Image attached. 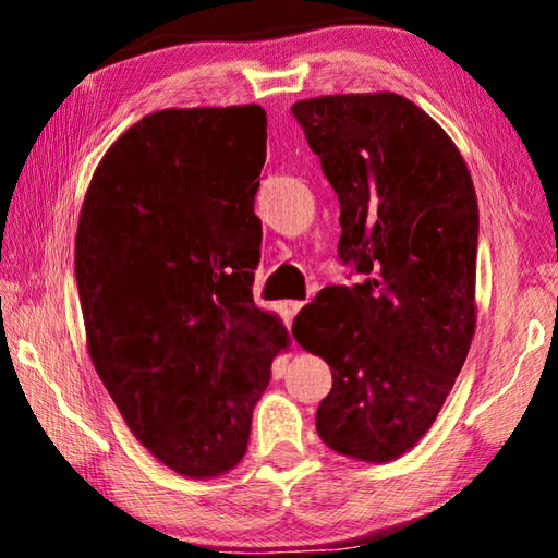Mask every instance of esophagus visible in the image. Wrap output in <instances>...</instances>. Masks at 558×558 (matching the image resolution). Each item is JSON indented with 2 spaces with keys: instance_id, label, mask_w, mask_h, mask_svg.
Here are the masks:
<instances>
[{
  "instance_id": "obj_1",
  "label": "esophagus",
  "mask_w": 558,
  "mask_h": 558,
  "mask_svg": "<svg viewBox=\"0 0 558 558\" xmlns=\"http://www.w3.org/2000/svg\"><path fill=\"white\" fill-rule=\"evenodd\" d=\"M302 305H305V302H302V300H288L286 305H282V313H286L288 323H292V317H295V315L300 313Z\"/></svg>"
}]
</instances>
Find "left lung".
I'll list each match as a JSON object with an SVG mask.
<instances>
[{
    "mask_svg": "<svg viewBox=\"0 0 558 558\" xmlns=\"http://www.w3.org/2000/svg\"><path fill=\"white\" fill-rule=\"evenodd\" d=\"M290 110L337 192L339 260L359 276L292 325L332 369L315 426L342 456L386 462L433 426L475 335V186L438 122L396 93Z\"/></svg>",
    "mask_w": 558,
    "mask_h": 558,
    "instance_id": "obj_1",
    "label": "left lung"
}]
</instances>
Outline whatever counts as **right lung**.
Instances as JSON below:
<instances>
[{
	"mask_svg": "<svg viewBox=\"0 0 558 558\" xmlns=\"http://www.w3.org/2000/svg\"><path fill=\"white\" fill-rule=\"evenodd\" d=\"M266 110H159L100 159L75 235L93 366L135 438L186 477L239 465L288 332L253 302Z\"/></svg>",
	"mask_w": 558,
	"mask_h": 558,
	"instance_id": "right-lung-1",
	"label": "right lung"
}]
</instances>
